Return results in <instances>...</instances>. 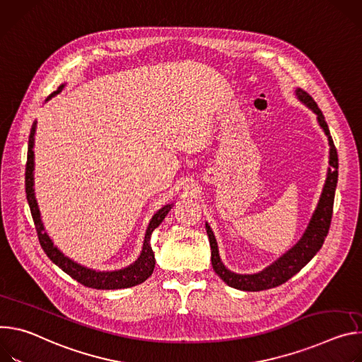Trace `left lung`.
<instances>
[{"label":"left lung","instance_id":"8db88e82","mask_svg":"<svg viewBox=\"0 0 362 362\" xmlns=\"http://www.w3.org/2000/svg\"><path fill=\"white\" fill-rule=\"evenodd\" d=\"M298 99L305 103L315 115L317 119L319 127L324 129L325 135L328 136L329 142V168L325 180V185L322 189V194H320V198L317 202V206L312 214V218L300 237L299 242L284 256H280L274 263L267 266L259 273L255 274H238L230 272L220 259L218 255V246L216 242L214 233L209 223H206V230L210 238V247H211V264L214 272L220 276L224 284L228 286L238 289V291H247V292H259V291H266L276 288L279 285H282L288 280L295 276L310 259L319 252V249L322 247L325 237L329 231L331 226V218H332V209H334V198H335V188L338 182V153L337 148L334 145L328 124L325 120L324 113L320 112L317 107L316 102L312 99L309 93H306L302 89L295 90Z\"/></svg>","mask_w":362,"mask_h":362}]
</instances>
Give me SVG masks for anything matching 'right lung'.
Segmentation results:
<instances>
[{"label":"right lung","mask_w":362,"mask_h":362,"mask_svg":"<svg viewBox=\"0 0 362 362\" xmlns=\"http://www.w3.org/2000/svg\"><path fill=\"white\" fill-rule=\"evenodd\" d=\"M63 88H64V85L59 86V89L56 92H53L47 98V100L52 99L54 95L60 93L63 90ZM35 127H37V122L34 120V124L30 131V136H28V153H27V165H25V195H27V202H28L30 211L33 216V221L35 226V231L38 235L40 246H42V249L45 250L47 257L56 266H59L64 273H67L70 277L77 280L78 284H82L83 286H88L92 289H106V291L125 289V288H132V286H136V285L145 282V280L152 274L153 267H155V256H153V252H152V247L149 243L151 234L160 223H163L165 216L173 209V204L164 206L163 209L158 210L153 214V217L151 218L149 226L146 228V233H145L142 252H141L138 260H135L128 267L120 269V270H113V272H98V270L88 269L82 264L70 260L53 245L49 234L45 231L42 218H40V210H38L35 195H34V175H33V171H34L33 146H34Z\"/></svg>","instance_id":"1"}]
</instances>
